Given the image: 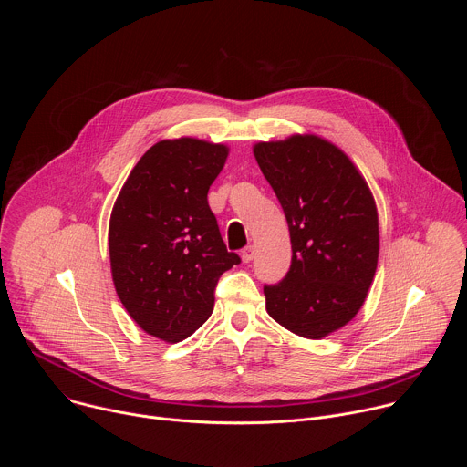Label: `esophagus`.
<instances>
[{"label": "esophagus", "mask_w": 467, "mask_h": 467, "mask_svg": "<svg viewBox=\"0 0 467 467\" xmlns=\"http://www.w3.org/2000/svg\"><path fill=\"white\" fill-rule=\"evenodd\" d=\"M240 256H242V260H244V262H251V260H253V256H254V247H253V245L244 247V249L240 251Z\"/></svg>", "instance_id": "esophagus-1"}]
</instances>
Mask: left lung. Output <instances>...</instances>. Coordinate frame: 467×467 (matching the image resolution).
<instances>
[{
  "label": "left lung",
  "mask_w": 467,
  "mask_h": 467,
  "mask_svg": "<svg viewBox=\"0 0 467 467\" xmlns=\"http://www.w3.org/2000/svg\"><path fill=\"white\" fill-rule=\"evenodd\" d=\"M254 159L285 211L292 265L264 286L265 310L294 335L321 340L362 308L379 260L373 193L335 144L292 135L253 146Z\"/></svg>",
  "instance_id": "8db88e82"
}]
</instances>
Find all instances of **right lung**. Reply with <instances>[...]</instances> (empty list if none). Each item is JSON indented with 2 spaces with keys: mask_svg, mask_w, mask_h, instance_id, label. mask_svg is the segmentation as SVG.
<instances>
[{
  "mask_svg": "<svg viewBox=\"0 0 467 467\" xmlns=\"http://www.w3.org/2000/svg\"><path fill=\"white\" fill-rule=\"evenodd\" d=\"M229 148L199 139L161 140L123 182L109 222L116 294L148 335L181 342L214 308L223 272L240 264L229 253L207 193Z\"/></svg>",
  "mask_w": 467,
  "mask_h": 467,
  "instance_id": "obj_1",
  "label": "right lung"
}]
</instances>
